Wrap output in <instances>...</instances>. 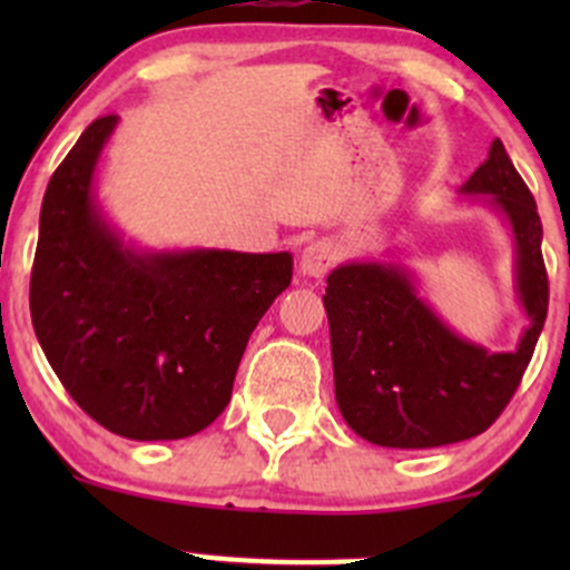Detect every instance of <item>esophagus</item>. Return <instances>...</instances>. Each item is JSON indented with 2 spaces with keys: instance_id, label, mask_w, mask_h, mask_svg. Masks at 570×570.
<instances>
[{
  "instance_id": "esophagus-1",
  "label": "esophagus",
  "mask_w": 570,
  "mask_h": 570,
  "mask_svg": "<svg viewBox=\"0 0 570 570\" xmlns=\"http://www.w3.org/2000/svg\"><path fill=\"white\" fill-rule=\"evenodd\" d=\"M338 250L331 239H314L301 250V275L306 278H322L336 264Z\"/></svg>"
}]
</instances>
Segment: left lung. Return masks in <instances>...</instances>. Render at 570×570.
Segmentation results:
<instances>
[{
	"label": "left lung",
	"mask_w": 570,
	"mask_h": 570,
	"mask_svg": "<svg viewBox=\"0 0 570 570\" xmlns=\"http://www.w3.org/2000/svg\"><path fill=\"white\" fill-rule=\"evenodd\" d=\"M485 195L513 237V289L530 325L510 353L452 331L419 292L405 262L338 264L322 295L331 325L336 405L355 435L389 450H433L474 439L519 389L549 312L543 226L502 140L461 187Z\"/></svg>",
	"instance_id": "1"
}]
</instances>
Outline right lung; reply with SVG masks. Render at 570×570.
Segmentation results:
<instances>
[{"instance_id":"1","label":"right lung","mask_w":570,"mask_h":570,"mask_svg":"<svg viewBox=\"0 0 570 570\" xmlns=\"http://www.w3.org/2000/svg\"><path fill=\"white\" fill-rule=\"evenodd\" d=\"M118 115L94 120L49 178L32 264V327L90 419L131 441L209 428L253 327L292 281V253L154 250L101 209L96 168Z\"/></svg>"}]
</instances>
